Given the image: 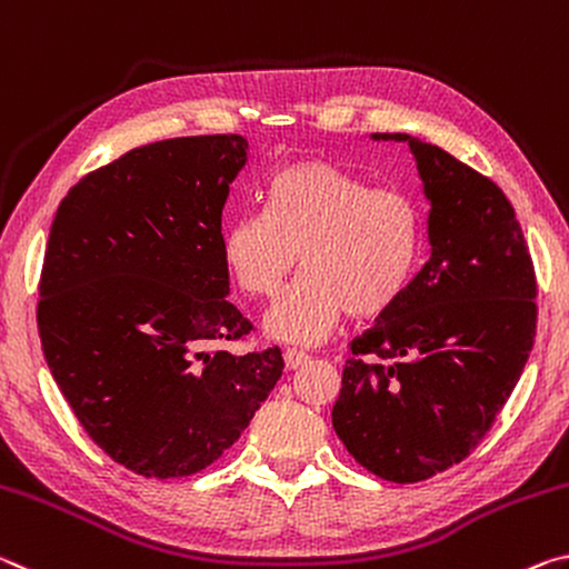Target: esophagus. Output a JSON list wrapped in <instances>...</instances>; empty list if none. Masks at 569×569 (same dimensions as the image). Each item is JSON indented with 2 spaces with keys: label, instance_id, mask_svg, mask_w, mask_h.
<instances>
[{
  "label": "esophagus",
  "instance_id": "34e87169",
  "mask_svg": "<svg viewBox=\"0 0 569 569\" xmlns=\"http://www.w3.org/2000/svg\"><path fill=\"white\" fill-rule=\"evenodd\" d=\"M307 360H310V356H307L305 350H297V348H287V350H284V366L290 368V370L302 368Z\"/></svg>",
  "mask_w": 569,
  "mask_h": 569
}]
</instances>
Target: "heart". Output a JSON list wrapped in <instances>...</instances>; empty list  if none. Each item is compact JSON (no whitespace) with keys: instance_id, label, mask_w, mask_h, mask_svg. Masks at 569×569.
Segmentation results:
<instances>
[{"instance_id":"b5f03b06","label":"heart","mask_w":569,"mask_h":569,"mask_svg":"<svg viewBox=\"0 0 569 569\" xmlns=\"http://www.w3.org/2000/svg\"><path fill=\"white\" fill-rule=\"evenodd\" d=\"M423 217L411 193L372 189L332 161L284 166L267 186V211L237 213L221 231V259L247 295L274 297L302 262L305 274L267 312L287 342L328 340L346 312L393 307L421 259Z\"/></svg>"}]
</instances>
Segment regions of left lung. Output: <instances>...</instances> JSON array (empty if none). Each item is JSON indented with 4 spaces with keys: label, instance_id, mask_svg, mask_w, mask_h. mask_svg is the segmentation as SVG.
<instances>
[{
    "label": "left lung",
    "instance_id": "1",
    "mask_svg": "<svg viewBox=\"0 0 569 569\" xmlns=\"http://www.w3.org/2000/svg\"><path fill=\"white\" fill-rule=\"evenodd\" d=\"M423 183L431 257L352 340L332 428L370 473L413 483L467 459L505 408L537 330V279L499 186L406 133Z\"/></svg>",
    "mask_w": 569,
    "mask_h": 569
}]
</instances>
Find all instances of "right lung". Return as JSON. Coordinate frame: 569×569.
I'll return each instance as SVG.
<instances>
[{
  "label": "right lung",
  "mask_w": 569,
  "mask_h": 569,
  "mask_svg": "<svg viewBox=\"0 0 569 569\" xmlns=\"http://www.w3.org/2000/svg\"><path fill=\"white\" fill-rule=\"evenodd\" d=\"M247 151L241 136L133 148L54 213L37 305L44 360L90 439L148 479L217 461L284 370L279 348H221L251 330L221 259Z\"/></svg>",
  "instance_id": "obj_1"
}]
</instances>
